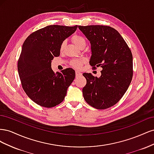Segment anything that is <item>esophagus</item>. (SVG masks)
<instances>
[{"label": "esophagus", "mask_w": 154, "mask_h": 154, "mask_svg": "<svg viewBox=\"0 0 154 154\" xmlns=\"http://www.w3.org/2000/svg\"><path fill=\"white\" fill-rule=\"evenodd\" d=\"M75 73H76V76H81L82 74L81 72H80L78 71H76Z\"/></svg>", "instance_id": "1"}]
</instances>
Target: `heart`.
Returning a JSON list of instances; mask_svg holds the SVG:
<instances>
[{
	"label": "heart",
	"instance_id": "heart-1",
	"mask_svg": "<svg viewBox=\"0 0 154 154\" xmlns=\"http://www.w3.org/2000/svg\"><path fill=\"white\" fill-rule=\"evenodd\" d=\"M71 40L72 41V42L79 48H82V47H83V46H85V47L86 41H85V39L83 38V36L78 35H74L72 36ZM65 46H66V42H63L61 44V45H60V51H63L65 48ZM84 63H85L84 59H76L71 61V65L74 68L80 69Z\"/></svg>",
	"mask_w": 154,
	"mask_h": 154
}]
</instances>
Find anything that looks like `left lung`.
Returning a JSON list of instances; mask_svg holds the SVG:
<instances>
[{
    "instance_id": "8db88e82",
    "label": "left lung",
    "mask_w": 154,
    "mask_h": 154,
    "mask_svg": "<svg viewBox=\"0 0 154 154\" xmlns=\"http://www.w3.org/2000/svg\"><path fill=\"white\" fill-rule=\"evenodd\" d=\"M78 28L90 41V65L93 69H103L99 78L83 74L87 80L82 89L83 97L95 109H108L122 99L131 83L132 52L119 32L110 26H79Z\"/></svg>"
}]
</instances>
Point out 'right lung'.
I'll use <instances>...</instances> for the list:
<instances>
[{"label":"right lung","instance_id":"1","mask_svg":"<svg viewBox=\"0 0 154 154\" xmlns=\"http://www.w3.org/2000/svg\"><path fill=\"white\" fill-rule=\"evenodd\" d=\"M78 26L51 25L32 32L23 44L18 72L23 89L37 105L51 108L61 103L75 78L72 68L54 72L51 60L60 56V45Z\"/></svg>","mask_w":154,"mask_h":154}]
</instances>
